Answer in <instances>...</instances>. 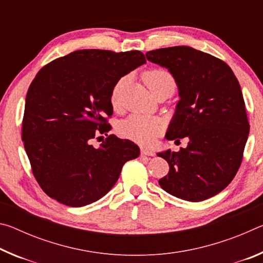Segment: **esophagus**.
<instances>
[{
  "mask_svg": "<svg viewBox=\"0 0 263 263\" xmlns=\"http://www.w3.org/2000/svg\"><path fill=\"white\" fill-rule=\"evenodd\" d=\"M141 154L142 155H148V157H153V155H155V152L153 149H149L147 147H141Z\"/></svg>",
  "mask_w": 263,
  "mask_h": 263,
  "instance_id": "esophagus-1",
  "label": "esophagus"
}]
</instances>
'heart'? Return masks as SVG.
<instances>
[{
    "mask_svg": "<svg viewBox=\"0 0 263 263\" xmlns=\"http://www.w3.org/2000/svg\"><path fill=\"white\" fill-rule=\"evenodd\" d=\"M144 81L151 91L168 86L175 88V81L172 74L166 69H151L144 74ZM121 82L116 84L112 94H111V103L114 106L117 105L118 91ZM163 123L157 117L144 115H131L119 124L118 132L126 139L139 142L142 145H152L157 137L162 131Z\"/></svg>",
    "mask_w": 263,
    "mask_h": 263,
    "instance_id": "obj_1",
    "label": "heart"
}]
</instances>
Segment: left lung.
Wrapping results in <instances>:
<instances>
[{
  "label": "left lung",
  "instance_id": "8db88e82",
  "mask_svg": "<svg viewBox=\"0 0 263 263\" xmlns=\"http://www.w3.org/2000/svg\"><path fill=\"white\" fill-rule=\"evenodd\" d=\"M147 60L168 69L180 101L166 133L168 140L188 137L179 152L158 153L169 164L159 180L168 194L201 202L219 194L237 174L249 124L239 81L228 64L189 46L159 48Z\"/></svg>",
  "mask_w": 263,
  "mask_h": 263
}]
</instances>
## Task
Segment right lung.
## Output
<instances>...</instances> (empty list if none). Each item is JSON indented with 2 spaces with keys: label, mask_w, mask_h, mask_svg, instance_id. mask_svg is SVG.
<instances>
[{
  "label": "right lung",
  "mask_w": 263,
  "mask_h": 263,
  "mask_svg": "<svg viewBox=\"0 0 263 263\" xmlns=\"http://www.w3.org/2000/svg\"><path fill=\"white\" fill-rule=\"evenodd\" d=\"M146 64L139 51L80 50L39 70L25 99L22 139L42 189L65 205H88L109 193L124 163L140 149L114 135L90 140L111 126V94L124 75Z\"/></svg>",
  "instance_id": "obj_1"
}]
</instances>
